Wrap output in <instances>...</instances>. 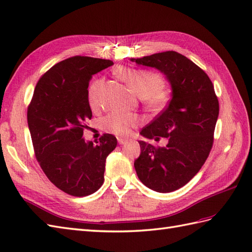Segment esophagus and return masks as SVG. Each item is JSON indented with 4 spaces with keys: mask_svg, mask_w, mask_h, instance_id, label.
Returning a JSON list of instances; mask_svg holds the SVG:
<instances>
[{
    "mask_svg": "<svg viewBox=\"0 0 252 252\" xmlns=\"http://www.w3.org/2000/svg\"><path fill=\"white\" fill-rule=\"evenodd\" d=\"M126 142H127L126 140H123V138H121V137L118 138V143H119L120 145H125V144H126Z\"/></svg>",
    "mask_w": 252,
    "mask_h": 252,
    "instance_id": "34e87169",
    "label": "esophagus"
}]
</instances>
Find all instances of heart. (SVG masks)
<instances>
[{"mask_svg":"<svg viewBox=\"0 0 252 252\" xmlns=\"http://www.w3.org/2000/svg\"><path fill=\"white\" fill-rule=\"evenodd\" d=\"M117 74L129 87L134 91L137 96L145 100L152 108H159L165 100V93L162 91L163 79L160 74L142 70V69H130L120 67L117 69ZM103 80H96L89 90V103L92 108L99 104V96L103 89ZM140 123V118L132 114L111 112L103 120V126L118 136H126L133 127Z\"/></svg>","mask_w":252,"mask_h":252,"instance_id":"heart-1","label":"heart"}]
</instances>
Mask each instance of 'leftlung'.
Instances as JSON below:
<instances>
[{"label":"left lung","instance_id":"1","mask_svg":"<svg viewBox=\"0 0 252 252\" xmlns=\"http://www.w3.org/2000/svg\"><path fill=\"white\" fill-rule=\"evenodd\" d=\"M138 66L161 72L171 87V99L161 114L144 127L145 138L168 140L164 147L140 141L134 168L142 183L155 191L170 192L194 178L211 151L219 101L206 72L173 51L130 58Z\"/></svg>","mask_w":252,"mask_h":252}]
</instances>
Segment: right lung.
<instances>
[{
    "instance_id": "add662e5",
    "label": "right lung",
    "mask_w": 252,
    "mask_h": 252,
    "mask_svg": "<svg viewBox=\"0 0 252 252\" xmlns=\"http://www.w3.org/2000/svg\"><path fill=\"white\" fill-rule=\"evenodd\" d=\"M112 65L88 56L56 63L39 80L28 108L37 161L52 183L71 196L91 195L103 185L106 158L117 146L112 134H104L96 145L83 137L92 118L89 82Z\"/></svg>"
}]
</instances>
